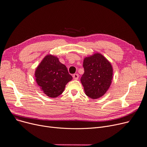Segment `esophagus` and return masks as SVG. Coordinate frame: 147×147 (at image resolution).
I'll return each instance as SVG.
<instances>
[{"label": "esophagus", "mask_w": 147, "mask_h": 147, "mask_svg": "<svg viewBox=\"0 0 147 147\" xmlns=\"http://www.w3.org/2000/svg\"><path fill=\"white\" fill-rule=\"evenodd\" d=\"M73 77L74 80H78V79H79V76L78 74H74L73 75Z\"/></svg>", "instance_id": "esophagus-1"}]
</instances>
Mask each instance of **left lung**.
<instances>
[{
	"instance_id": "obj_1",
	"label": "left lung",
	"mask_w": 147,
	"mask_h": 147,
	"mask_svg": "<svg viewBox=\"0 0 147 147\" xmlns=\"http://www.w3.org/2000/svg\"><path fill=\"white\" fill-rule=\"evenodd\" d=\"M84 73L81 77L86 94L93 99L103 96L109 88L113 78L112 66L101 54L86 57L83 61Z\"/></svg>"
}]
</instances>
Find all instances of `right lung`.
I'll return each mask as SVG.
<instances>
[{
  "label": "right lung",
  "mask_w": 147,
  "mask_h": 147,
  "mask_svg": "<svg viewBox=\"0 0 147 147\" xmlns=\"http://www.w3.org/2000/svg\"><path fill=\"white\" fill-rule=\"evenodd\" d=\"M36 82L48 97L55 98L64 90L65 85L72 80L66 66L58 58L47 55L37 67L35 73Z\"/></svg>",
  "instance_id": "add662e5"
}]
</instances>
